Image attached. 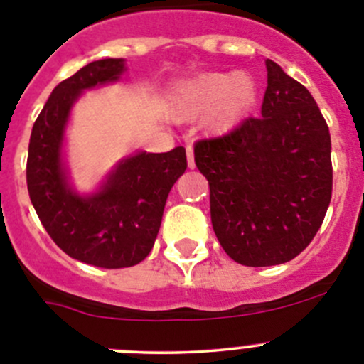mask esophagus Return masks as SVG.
<instances>
[{
  "instance_id": "obj_1",
  "label": "esophagus",
  "mask_w": 364,
  "mask_h": 364,
  "mask_svg": "<svg viewBox=\"0 0 364 364\" xmlns=\"http://www.w3.org/2000/svg\"><path fill=\"white\" fill-rule=\"evenodd\" d=\"M186 160H188V167L196 168V160H193V146H186Z\"/></svg>"
}]
</instances>
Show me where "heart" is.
Returning a JSON list of instances; mask_svg holds the SVG:
<instances>
[{
	"label": "heart",
	"mask_w": 364,
	"mask_h": 364,
	"mask_svg": "<svg viewBox=\"0 0 364 364\" xmlns=\"http://www.w3.org/2000/svg\"><path fill=\"white\" fill-rule=\"evenodd\" d=\"M255 102L257 84L247 73H203L176 90L172 114L178 119H193L209 112L208 127L222 134L237 127Z\"/></svg>",
	"instance_id": "obj_1"
}]
</instances>
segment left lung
<instances>
[{"label": "left lung", "instance_id": "8db88e82", "mask_svg": "<svg viewBox=\"0 0 364 364\" xmlns=\"http://www.w3.org/2000/svg\"><path fill=\"white\" fill-rule=\"evenodd\" d=\"M260 116L232 132L200 139L196 165L209 183L211 223L220 245L250 267L299 255L331 203V135L310 91L274 61Z\"/></svg>", "mask_w": 364, "mask_h": 364}]
</instances>
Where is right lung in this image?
Segmentation results:
<instances>
[{
  "label": "right lung",
  "mask_w": 364,
  "mask_h": 364,
  "mask_svg": "<svg viewBox=\"0 0 364 364\" xmlns=\"http://www.w3.org/2000/svg\"><path fill=\"white\" fill-rule=\"evenodd\" d=\"M123 60H98L61 80L33 124L26 179L33 208L47 234L72 259L105 269L144 260L160 230L165 200L186 168L178 146L167 153H137L117 165L98 193L68 188L61 142L70 109L84 90L119 79Z\"/></svg>",
  "instance_id": "add662e5"
}]
</instances>
